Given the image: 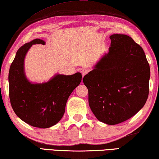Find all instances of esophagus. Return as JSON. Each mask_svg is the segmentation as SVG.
<instances>
[{
	"instance_id": "34e87169",
	"label": "esophagus",
	"mask_w": 159,
	"mask_h": 159,
	"mask_svg": "<svg viewBox=\"0 0 159 159\" xmlns=\"http://www.w3.org/2000/svg\"><path fill=\"white\" fill-rule=\"evenodd\" d=\"M88 73H89V70L86 69V68H84V69L81 70V74L83 76H84L85 75H86Z\"/></svg>"
}]
</instances>
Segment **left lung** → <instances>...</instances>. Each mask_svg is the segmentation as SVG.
Here are the masks:
<instances>
[{
  "label": "left lung",
  "instance_id": "1",
  "mask_svg": "<svg viewBox=\"0 0 159 159\" xmlns=\"http://www.w3.org/2000/svg\"><path fill=\"white\" fill-rule=\"evenodd\" d=\"M109 52L83 79L97 119L116 125L129 119L147 101L150 67L143 48L132 38L113 34Z\"/></svg>",
  "mask_w": 159,
  "mask_h": 159
}]
</instances>
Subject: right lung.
Masks as SVG:
<instances>
[{
	"mask_svg": "<svg viewBox=\"0 0 159 159\" xmlns=\"http://www.w3.org/2000/svg\"><path fill=\"white\" fill-rule=\"evenodd\" d=\"M40 43L45 42L37 39L18 50L9 70V98L14 112L21 120L34 127L46 129L62 118L68 97L80 84L82 75H56L45 84H30L23 70L24 58L32 45Z\"/></svg>",
	"mask_w": 159,
	"mask_h": 159,
	"instance_id": "add662e5",
	"label": "right lung"
}]
</instances>
